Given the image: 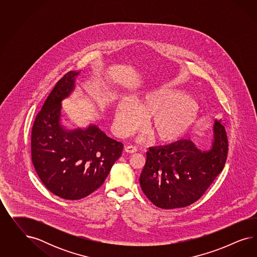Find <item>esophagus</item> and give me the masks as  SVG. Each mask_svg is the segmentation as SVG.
I'll return each mask as SVG.
<instances>
[{"instance_id": "34e87169", "label": "esophagus", "mask_w": 257, "mask_h": 257, "mask_svg": "<svg viewBox=\"0 0 257 257\" xmlns=\"http://www.w3.org/2000/svg\"><path fill=\"white\" fill-rule=\"evenodd\" d=\"M124 150L125 152L128 154H135L138 152V148L135 146H127V147H125Z\"/></svg>"}]
</instances>
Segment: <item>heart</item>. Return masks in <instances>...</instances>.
I'll return each instance as SVG.
<instances>
[{
  "instance_id": "obj_1",
  "label": "heart",
  "mask_w": 257,
  "mask_h": 257,
  "mask_svg": "<svg viewBox=\"0 0 257 257\" xmlns=\"http://www.w3.org/2000/svg\"><path fill=\"white\" fill-rule=\"evenodd\" d=\"M200 106L194 98L173 88L163 87L146 94L139 103L122 98L117 103L114 131L126 137L140 128L145 117L155 140L171 144L186 137L198 121ZM144 134L140 140L148 139Z\"/></svg>"
}]
</instances>
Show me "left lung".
<instances>
[{"label":"left lung","instance_id":"8db88e82","mask_svg":"<svg viewBox=\"0 0 257 257\" xmlns=\"http://www.w3.org/2000/svg\"><path fill=\"white\" fill-rule=\"evenodd\" d=\"M227 154L225 127L216 119L209 150L197 148L190 140L149 149L140 187L159 208L186 207L198 201L222 171Z\"/></svg>","mask_w":257,"mask_h":257}]
</instances>
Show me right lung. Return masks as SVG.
Wrapping results in <instances>:
<instances>
[{"label": "right lung", "instance_id": "add662e5", "mask_svg": "<svg viewBox=\"0 0 257 257\" xmlns=\"http://www.w3.org/2000/svg\"><path fill=\"white\" fill-rule=\"evenodd\" d=\"M79 71H70L55 85L32 128L31 156L43 185L65 200H80L103 184L121 156V142L96 125L67 131L60 124L61 101L75 87Z\"/></svg>", "mask_w": 257, "mask_h": 257}]
</instances>
